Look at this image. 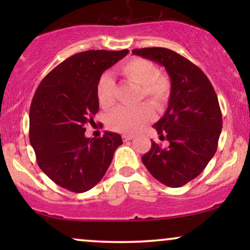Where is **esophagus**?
<instances>
[{
  "instance_id": "esophagus-1",
  "label": "esophagus",
  "mask_w": 250,
  "mask_h": 250,
  "mask_svg": "<svg viewBox=\"0 0 250 250\" xmlns=\"http://www.w3.org/2000/svg\"><path fill=\"white\" fill-rule=\"evenodd\" d=\"M133 138H134L133 135H123V141H124V142L131 141V140H133Z\"/></svg>"
}]
</instances>
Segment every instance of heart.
Masks as SVG:
<instances>
[{"instance_id":"1","label":"heart","mask_w":250,"mask_h":250,"mask_svg":"<svg viewBox=\"0 0 250 250\" xmlns=\"http://www.w3.org/2000/svg\"><path fill=\"white\" fill-rule=\"evenodd\" d=\"M118 73L125 81L140 87L139 100H146L155 110H163L168 104L172 83L167 75L160 73L153 61L140 57L132 58L119 66ZM116 90L115 82L108 74L99 78L95 94L102 109L109 110L114 107ZM152 117V110L148 104H141L135 109L119 108L108 116L107 126L122 134H134Z\"/></svg>"}]
</instances>
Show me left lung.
<instances>
[{"label":"left lung","mask_w":250,"mask_h":250,"mask_svg":"<svg viewBox=\"0 0 250 250\" xmlns=\"http://www.w3.org/2000/svg\"><path fill=\"white\" fill-rule=\"evenodd\" d=\"M132 53L165 67L172 83L167 110L153 125L169 146L151 141L142 163L159 182L182 187L203 172L217 150L222 131L217 95L204 71L172 50L145 47Z\"/></svg>","instance_id":"1"}]
</instances>
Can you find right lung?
<instances>
[{"instance_id":"right-lung-1","label":"right lung","mask_w":250,"mask_h":250,"mask_svg":"<svg viewBox=\"0 0 250 250\" xmlns=\"http://www.w3.org/2000/svg\"><path fill=\"white\" fill-rule=\"evenodd\" d=\"M128 50H90L76 53L50 71L34 94L29 110V141L40 168L58 186L76 193L100 182L116 149L117 133L85 136L99 110L95 94L102 73Z\"/></svg>"}]
</instances>
